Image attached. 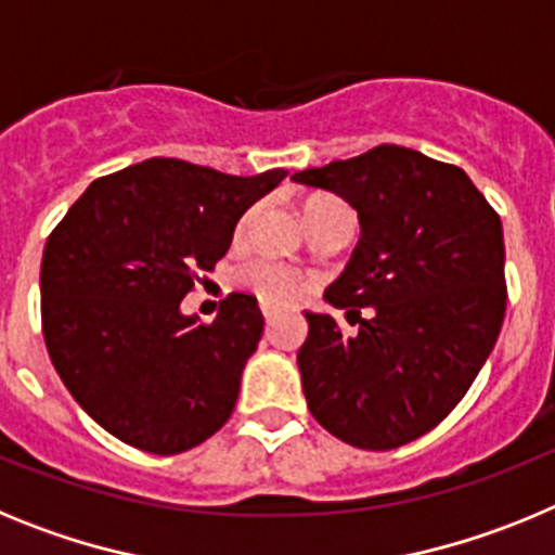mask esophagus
<instances>
[{
  "label": "esophagus",
  "instance_id": "1",
  "mask_svg": "<svg viewBox=\"0 0 555 555\" xmlns=\"http://www.w3.org/2000/svg\"><path fill=\"white\" fill-rule=\"evenodd\" d=\"M261 311H263V317H267V322H272L274 317H278V308L269 306V302H261Z\"/></svg>",
  "mask_w": 555,
  "mask_h": 555
}]
</instances>
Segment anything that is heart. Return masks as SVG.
<instances>
[{"mask_svg": "<svg viewBox=\"0 0 555 555\" xmlns=\"http://www.w3.org/2000/svg\"><path fill=\"white\" fill-rule=\"evenodd\" d=\"M327 208H345V205L331 197H317L306 205V217L308 214H317V210ZM249 224H253V210L244 214V219L238 222V230H235L238 238L247 235ZM238 281L247 288H253V292L258 294L263 302H269V306H288V302L300 300L302 294L308 292V283H311L300 269L288 267V263L278 261L272 255H255L247 263H242V267H238Z\"/></svg>", "mask_w": 555, "mask_h": 555, "instance_id": "b5f03b06", "label": "heart"}]
</instances>
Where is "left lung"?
I'll return each mask as SVG.
<instances>
[{
  "mask_svg": "<svg viewBox=\"0 0 555 555\" xmlns=\"http://www.w3.org/2000/svg\"><path fill=\"white\" fill-rule=\"evenodd\" d=\"M292 180L331 191L361 219V242L325 292L356 331L306 313L297 364L308 409L352 448H403L461 403L500 336L498 210L464 169L395 144Z\"/></svg>",
  "mask_w": 555,
  "mask_h": 555,
  "instance_id": "obj_1",
  "label": "left lung"
}]
</instances>
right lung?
<instances>
[{
	"label": "right lung",
	"instance_id": "add662e5",
	"mask_svg": "<svg viewBox=\"0 0 555 555\" xmlns=\"http://www.w3.org/2000/svg\"><path fill=\"white\" fill-rule=\"evenodd\" d=\"M283 178L150 158L96 178L49 233L43 341L107 434L175 455L228 423L263 313L247 292L228 294L214 322L183 317L180 300L224 258L244 210Z\"/></svg>",
	"mask_w": 555,
	"mask_h": 555
}]
</instances>
